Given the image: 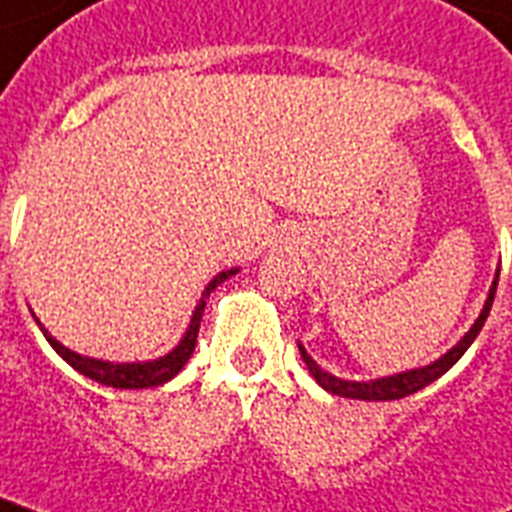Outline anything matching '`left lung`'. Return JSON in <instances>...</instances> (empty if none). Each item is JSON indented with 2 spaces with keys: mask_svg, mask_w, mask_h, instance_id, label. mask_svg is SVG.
<instances>
[{
  "mask_svg": "<svg viewBox=\"0 0 512 512\" xmlns=\"http://www.w3.org/2000/svg\"><path fill=\"white\" fill-rule=\"evenodd\" d=\"M497 281H500V271H497V276H494L492 289H489V297H486V303H484V311H481V316L476 319V324L465 332V337H462V340L449 350V353H444L438 361H433V364L428 366L409 369V372H401V374H390V377H380V380L353 382V380H340V377H335V374L324 372V369H321L311 356H308V350H305L303 345H300V356H303L308 372L313 374V380L319 382L324 390H329V393H335V396L358 398V401H396V398L412 396V393L422 390L425 385H430V382H436L441 374L449 372V369H452L462 356H465V350L473 345V340H476L481 327H484L486 316H489V311H492Z\"/></svg>",
  "mask_w": 512,
  "mask_h": 512,
  "instance_id": "1",
  "label": "left lung"
}]
</instances>
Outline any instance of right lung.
<instances>
[{
    "label": "right lung",
    "mask_w": 512,
    "mask_h": 512,
    "mask_svg": "<svg viewBox=\"0 0 512 512\" xmlns=\"http://www.w3.org/2000/svg\"><path fill=\"white\" fill-rule=\"evenodd\" d=\"M239 271V268H231V271L217 273L215 279L209 281L207 289H204V295H201L199 305H196V311L191 316V324L185 329L183 340L177 342L175 348L167 353V356L156 358V361H138V364H114V361H100V358H90V356H79L74 350H68L66 345H60L55 337L47 332V329L39 324L42 329V335L47 337L55 353H58L66 364H71L76 372H82L84 377H90V380L100 382V385H111V388H156V385H164L167 380H172L185 364H188V358H191L193 348H196V335H199V324H201V313H204V300L209 297V292L217 287V284H223L228 276Z\"/></svg>",
    "instance_id": "1"
}]
</instances>
